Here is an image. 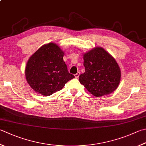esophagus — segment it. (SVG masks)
I'll use <instances>...</instances> for the list:
<instances>
[{
	"mask_svg": "<svg viewBox=\"0 0 146 146\" xmlns=\"http://www.w3.org/2000/svg\"><path fill=\"white\" fill-rule=\"evenodd\" d=\"M79 75H80V72H77V73L75 74V75H74V76H75L76 78H78Z\"/></svg>",
	"mask_w": 146,
	"mask_h": 146,
	"instance_id": "34e87169",
	"label": "esophagus"
}]
</instances>
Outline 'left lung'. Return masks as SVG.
Here are the masks:
<instances>
[{"label": "left lung", "instance_id": "obj_1", "mask_svg": "<svg viewBox=\"0 0 146 146\" xmlns=\"http://www.w3.org/2000/svg\"><path fill=\"white\" fill-rule=\"evenodd\" d=\"M85 72L79 82L96 97L109 95L119 86L121 70L111 54L102 47H95L83 54Z\"/></svg>", "mask_w": 146, "mask_h": 146}]
</instances>
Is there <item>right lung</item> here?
Wrapping results in <instances>:
<instances>
[{"label": "right lung", "instance_id": "right-lung-1", "mask_svg": "<svg viewBox=\"0 0 146 146\" xmlns=\"http://www.w3.org/2000/svg\"><path fill=\"white\" fill-rule=\"evenodd\" d=\"M64 51L54 42L44 44L29 58L25 78L32 89L45 97L62 90L74 78L63 60Z\"/></svg>", "mask_w": 146, "mask_h": 146}]
</instances>
